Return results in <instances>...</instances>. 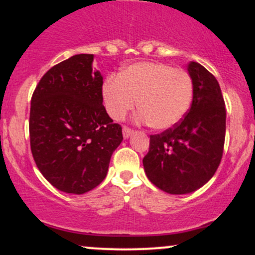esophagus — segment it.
<instances>
[{
  "label": "esophagus",
  "instance_id": "esophagus-1",
  "mask_svg": "<svg viewBox=\"0 0 255 255\" xmlns=\"http://www.w3.org/2000/svg\"><path fill=\"white\" fill-rule=\"evenodd\" d=\"M122 131H124V137L125 139H128V137H129L131 134L134 133V130L131 129V128H129V127H124V129H122Z\"/></svg>",
  "mask_w": 255,
  "mask_h": 255
}]
</instances>
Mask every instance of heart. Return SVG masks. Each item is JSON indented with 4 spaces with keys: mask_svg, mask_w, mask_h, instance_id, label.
<instances>
[{
    "mask_svg": "<svg viewBox=\"0 0 255 255\" xmlns=\"http://www.w3.org/2000/svg\"><path fill=\"white\" fill-rule=\"evenodd\" d=\"M192 77L181 68L160 62H137L103 85V101L110 118H126L139 101L140 118L156 130H166L181 122L191 108Z\"/></svg>",
    "mask_w": 255,
    "mask_h": 255,
    "instance_id": "heart-1",
    "label": "heart"
}]
</instances>
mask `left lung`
<instances>
[{
    "label": "left lung",
    "instance_id": "left-lung-1",
    "mask_svg": "<svg viewBox=\"0 0 255 255\" xmlns=\"http://www.w3.org/2000/svg\"><path fill=\"white\" fill-rule=\"evenodd\" d=\"M194 90L191 109L176 126L150 136L142 159L146 176L169 194H187L215 175L223 156L227 111L221 87L198 62L188 64Z\"/></svg>",
    "mask_w": 255,
    "mask_h": 255
}]
</instances>
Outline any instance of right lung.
I'll return each mask as SVG.
<instances>
[{"label": "right lung", "mask_w": 255, "mask_h": 255, "mask_svg": "<svg viewBox=\"0 0 255 255\" xmlns=\"http://www.w3.org/2000/svg\"><path fill=\"white\" fill-rule=\"evenodd\" d=\"M93 55L79 54L49 69L31 99L30 142L34 162L55 188L84 194L107 176L122 139L103 105V77Z\"/></svg>", "instance_id": "obj_1"}]
</instances>
